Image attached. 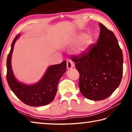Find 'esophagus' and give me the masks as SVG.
Instances as JSON below:
<instances>
[{
  "instance_id": "obj_1",
  "label": "esophagus",
  "mask_w": 132,
  "mask_h": 132,
  "mask_svg": "<svg viewBox=\"0 0 132 132\" xmlns=\"http://www.w3.org/2000/svg\"><path fill=\"white\" fill-rule=\"evenodd\" d=\"M66 64L68 69H70L75 67L74 63H73L72 61H71L70 60H68V61H66Z\"/></svg>"
}]
</instances>
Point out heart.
Wrapping results in <instances>:
<instances>
[{
  "label": "heart",
  "mask_w": 132,
  "mask_h": 132,
  "mask_svg": "<svg viewBox=\"0 0 132 132\" xmlns=\"http://www.w3.org/2000/svg\"><path fill=\"white\" fill-rule=\"evenodd\" d=\"M84 37V35H82V36H81V37ZM86 39H87V40H88V39H89V37H86Z\"/></svg>",
  "instance_id": "1"
}]
</instances>
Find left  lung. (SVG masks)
<instances>
[{
  "instance_id": "left-lung-1",
  "label": "left lung",
  "mask_w": 132,
  "mask_h": 132,
  "mask_svg": "<svg viewBox=\"0 0 132 132\" xmlns=\"http://www.w3.org/2000/svg\"><path fill=\"white\" fill-rule=\"evenodd\" d=\"M100 33L96 44L87 52L71 56L79 72V88L87 99H105L119 86L123 74V54L117 38L100 23Z\"/></svg>"
}]
</instances>
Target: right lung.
Segmentation results:
<instances>
[{
	"label": "right lung",
	"mask_w": 132,
	"mask_h": 132,
	"mask_svg": "<svg viewBox=\"0 0 132 132\" xmlns=\"http://www.w3.org/2000/svg\"><path fill=\"white\" fill-rule=\"evenodd\" d=\"M19 37L20 34H18L14 38L7 56L6 63L7 83L16 97L23 103L32 106L46 105L54 99L57 92L58 82L66 70V61L62 62L61 64L50 66L43 77L37 83L27 85L18 81L13 74L11 58L14 44Z\"/></svg>",
	"instance_id": "right-lung-1"
}]
</instances>
